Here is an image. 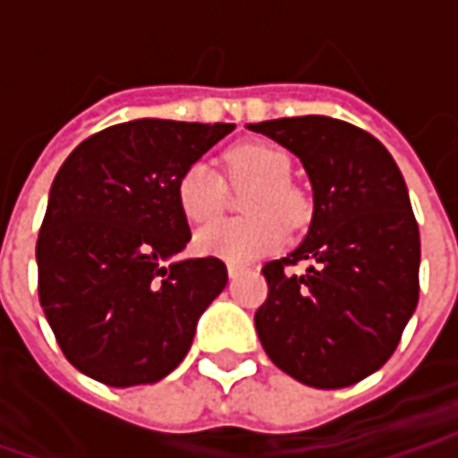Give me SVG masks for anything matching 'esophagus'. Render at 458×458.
<instances>
[{"mask_svg": "<svg viewBox=\"0 0 458 458\" xmlns=\"http://www.w3.org/2000/svg\"><path fill=\"white\" fill-rule=\"evenodd\" d=\"M242 269H245V267H242V265H235V262H230V265H228V275H230V279H235V277H238V275H240V272H242Z\"/></svg>", "mask_w": 458, "mask_h": 458, "instance_id": "esophagus-1", "label": "esophagus"}]
</instances>
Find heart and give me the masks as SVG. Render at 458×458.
Wrapping results in <instances>:
<instances>
[{"instance_id":"b5f03b06","label":"heart","mask_w":458,"mask_h":458,"mask_svg":"<svg viewBox=\"0 0 458 458\" xmlns=\"http://www.w3.org/2000/svg\"><path fill=\"white\" fill-rule=\"evenodd\" d=\"M225 171L233 183H255L242 199L248 216L216 220L196 233V248L203 255L228 262H248L277 250L284 240V224L299 225L309 213L304 193L289 183L292 161L282 149L262 141H248L225 151ZM176 199L186 218L208 223L220 213L225 183L206 161L189 164L176 183Z\"/></svg>"}]
</instances>
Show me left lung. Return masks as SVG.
Segmentation results:
<instances>
[{"label": "left lung", "mask_w": 458, "mask_h": 458, "mask_svg": "<svg viewBox=\"0 0 458 458\" xmlns=\"http://www.w3.org/2000/svg\"><path fill=\"white\" fill-rule=\"evenodd\" d=\"M297 154L314 189L304 242L262 267L255 328L269 360L321 390L387 363L420 299V228L397 164L373 134L321 114L248 124ZM304 259L310 267L294 276Z\"/></svg>", "instance_id": "left-lung-1"}]
</instances>
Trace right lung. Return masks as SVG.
<instances>
[{
    "instance_id": "1",
    "label": "right lung",
    "mask_w": 458,
    "mask_h": 458,
    "mask_svg": "<svg viewBox=\"0 0 458 458\" xmlns=\"http://www.w3.org/2000/svg\"><path fill=\"white\" fill-rule=\"evenodd\" d=\"M233 130L122 122L81 141L55 174L36 240L38 299L64 355L88 377L157 383L189 353L228 269L218 258L164 267L191 240L176 183Z\"/></svg>"
}]
</instances>
